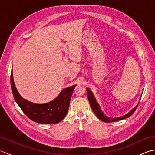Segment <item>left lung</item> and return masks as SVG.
<instances>
[{"label": "left lung", "instance_id": "1", "mask_svg": "<svg viewBox=\"0 0 155 155\" xmlns=\"http://www.w3.org/2000/svg\"><path fill=\"white\" fill-rule=\"evenodd\" d=\"M87 91L88 99V101H89V103H90V105H91V107L92 108V109H93L94 114L97 115V117L98 118H99L100 120H101L102 121H103V122H105V123H111V122H114V121H117V120H123V119H124V118H127L128 117H130L131 115H132L134 113V112L135 111V110L137 109V108L138 104H138L132 110L129 112V113L127 114L126 115H124V116H123V117H120L115 118L108 117L105 116V115L103 113V112L101 111V108H100L99 106H98V104L97 103L96 100H95V98L93 95V93H91V91L89 89H88V88H87Z\"/></svg>", "mask_w": 155, "mask_h": 155}]
</instances>
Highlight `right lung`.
<instances>
[{"instance_id": "obj_1", "label": "right lung", "mask_w": 155, "mask_h": 155, "mask_svg": "<svg viewBox=\"0 0 155 155\" xmlns=\"http://www.w3.org/2000/svg\"><path fill=\"white\" fill-rule=\"evenodd\" d=\"M11 85L13 97L24 113L32 121L42 124H56L65 117L68 110L72 92L77 85L65 88L57 98L45 104H35L23 98L16 90L11 74Z\"/></svg>"}]
</instances>
